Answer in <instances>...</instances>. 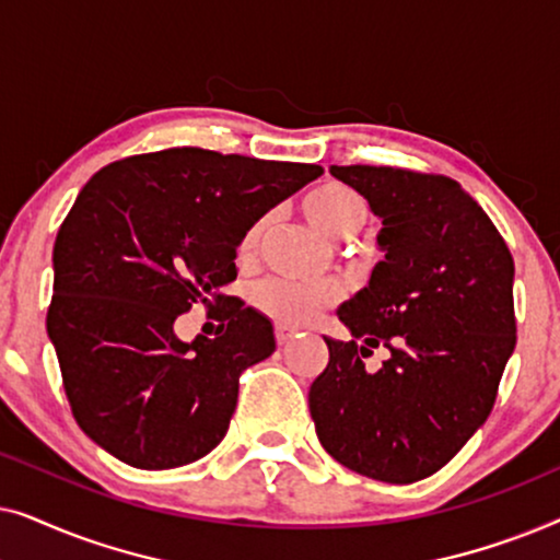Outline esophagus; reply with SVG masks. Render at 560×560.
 <instances>
[{"instance_id": "esophagus-1", "label": "esophagus", "mask_w": 560, "mask_h": 560, "mask_svg": "<svg viewBox=\"0 0 560 560\" xmlns=\"http://www.w3.org/2000/svg\"><path fill=\"white\" fill-rule=\"evenodd\" d=\"M293 336H295L293 328H285V326H278V328H275V339H278L280 347H285V343L293 341Z\"/></svg>"}]
</instances>
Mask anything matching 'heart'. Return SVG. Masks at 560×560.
Instances as JSON below:
<instances>
[{
	"mask_svg": "<svg viewBox=\"0 0 560 560\" xmlns=\"http://www.w3.org/2000/svg\"><path fill=\"white\" fill-rule=\"evenodd\" d=\"M303 211L320 234L341 240L357 232L364 221V203L354 190L339 183H326L311 190L303 201ZM255 240L249 232L247 242ZM339 298L336 282H295L285 278H265L252 285L249 301L259 313L270 316L280 326H303L328 308Z\"/></svg>",
	"mask_w": 560,
	"mask_h": 560,
	"instance_id": "obj_1",
	"label": "heart"
}]
</instances>
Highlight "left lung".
<instances>
[{
	"instance_id": "obj_1",
	"label": "left lung",
	"mask_w": 560,
	"mask_h": 560,
	"mask_svg": "<svg viewBox=\"0 0 560 560\" xmlns=\"http://www.w3.org/2000/svg\"><path fill=\"white\" fill-rule=\"evenodd\" d=\"M382 221L366 288L339 305L308 393L318 441L362 477L410 485L454 458L492 412L515 351V262L485 209L446 175L331 165ZM382 342L377 373L363 357Z\"/></svg>"
}]
</instances>
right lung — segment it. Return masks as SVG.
<instances>
[{"label": "right lung", "instance_id": "1", "mask_svg": "<svg viewBox=\"0 0 560 560\" xmlns=\"http://www.w3.org/2000/svg\"><path fill=\"white\" fill-rule=\"evenodd\" d=\"M320 165L171 148L125 158L81 188L52 247L48 336L75 423L135 469H175L221 443L240 374L275 351L270 318L224 293L236 247ZM194 302L217 340L180 342Z\"/></svg>", "mask_w": 560, "mask_h": 560}]
</instances>
